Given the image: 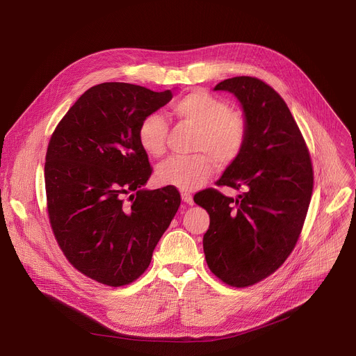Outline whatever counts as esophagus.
Returning <instances> with one entry per match:
<instances>
[{
  "label": "esophagus",
  "mask_w": 356,
  "mask_h": 356,
  "mask_svg": "<svg viewBox=\"0 0 356 356\" xmlns=\"http://www.w3.org/2000/svg\"><path fill=\"white\" fill-rule=\"evenodd\" d=\"M181 200H183L184 202H187V204H190V206L194 202V201H193V195H191L190 193H187V191H183V193H181Z\"/></svg>",
  "instance_id": "esophagus-1"
}]
</instances>
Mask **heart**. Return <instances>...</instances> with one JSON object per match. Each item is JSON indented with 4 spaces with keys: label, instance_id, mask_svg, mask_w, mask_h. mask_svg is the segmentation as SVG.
<instances>
[{
    "label": "heart",
    "instance_id": "heart-1",
    "mask_svg": "<svg viewBox=\"0 0 356 356\" xmlns=\"http://www.w3.org/2000/svg\"><path fill=\"white\" fill-rule=\"evenodd\" d=\"M173 114L197 129L193 152L186 158H170L156 169V180L183 191L200 187L220 165L235 162L248 140V120L231 110L227 101L204 90H193L172 104ZM168 124L159 113L147 114L139 124L138 140L150 156H162L166 150Z\"/></svg>",
    "mask_w": 356,
    "mask_h": 356
}]
</instances>
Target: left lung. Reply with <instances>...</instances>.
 <instances>
[{"label": "left lung", "instance_id": "1", "mask_svg": "<svg viewBox=\"0 0 356 356\" xmlns=\"http://www.w3.org/2000/svg\"><path fill=\"white\" fill-rule=\"evenodd\" d=\"M214 90L235 94L248 140L217 186L246 188L238 198L216 188L194 195L210 214L202 238L210 270L225 284L248 287L275 273L301 234L314 186L310 152L287 104L257 77L227 79Z\"/></svg>", "mask_w": 356, "mask_h": 356}]
</instances>
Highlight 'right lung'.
<instances>
[{
  "label": "right lung",
  "instance_id": "1",
  "mask_svg": "<svg viewBox=\"0 0 356 356\" xmlns=\"http://www.w3.org/2000/svg\"><path fill=\"white\" fill-rule=\"evenodd\" d=\"M128 83L88 88L50 136L44 187L49 222L66 259L111 287L135 282L180 207L173 186L143 190L152 175L140 121L172 99Z\"/></svg>",
  "mask_w": 356,
  "mask_h": 356
}]
</instances>
